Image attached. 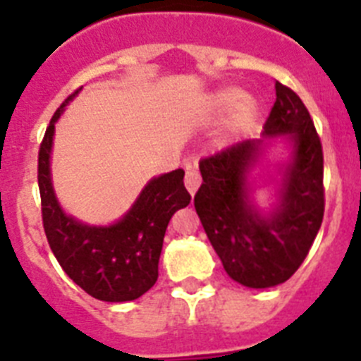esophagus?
<instances>
[{
  "label": "esophagus",
  "mask_w": 361,
  "mask_h": 361,
  "mask_svg": "<svg viewBox=\"0 0 361 361\" xmlns=\"http://www.w3.org/2000/svg\"><path fill=\"white\" fill-rule=\"evenodd\" d=\"M201 185V174L197 173V169L187 167V173H185V187L190 194H196V190Z\"/></svg>",
  "instance_id": "esophagus-1"
}]
</instances>
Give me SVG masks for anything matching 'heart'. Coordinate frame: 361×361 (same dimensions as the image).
Returning a JSON list of instances; mask_svg holds the SVG:
<instances>
[{"label": "heart", "instance_id": "obj_1", "mask_svg": "<svg viewBox=\"0 0 361 361\" xmlns=\"http://www.w3.org/2000/svg\"><path fill=\"white\" fill-rule=\"evenodd\" d=\"M243 99H245V95H243L241 90L228 87V90H223V92L217 93L216 106L217 109H232L238 106V104L243 102ZM252 115L253 106L250 102H243L242 106H239V109H237L235 116H233V122H235V124H241V122H246V120L252 118Z\"/></svg>", "mask_w": 361, "mask_h": 361}]
</instances>
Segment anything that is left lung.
I'll list each match as a JSON object with an SVG mask.
<instances>
[{
	"label": "left lung",
	"instance_id": "left-lung-1",
	"mask_svg": "<svg viewBox=\"0 0 361 361\" xmlns=\"http://www.w3.org/2000/svg\"><path fill=\"white\" fill-rule=\"evenodd\" d=\"M266 138L288 136L293 144L281 180L275 209L264 216L252 203L248 173L259 161L264 140L252 138L203 158V183L194 207L223 268L246 288L286 282L304 262L324 219V152L313 118L300 97L275 82Z\"/></svg>",
	"mask_w": 361,
	"mask_h": 361
}]
</instances>
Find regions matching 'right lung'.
I'll list each match as a JSON object with an SVG mask.
<instances>
[{
    "label": "right lung",
    "instance_id": "obj_1",
    "mask_svg": "<svg viewBox=\"0 0 361 361\" xmlns=\"http://www.w3.org/2000/svg\"><path fill=\"white\" fill-rule=\"evenodd\" d=\"M80 90L54 113L39 147L37 181L44 233L68 277L87 295L104 302L135 300L157 282L165 230L173 214L190 203V194L183 185V169H176L152 178L115 225L90 226L66 216L51 187L50 152L55 122Z\"/></svg>",
    "mask_w": 361,
    "mask_h": 361
}]
</instances>
